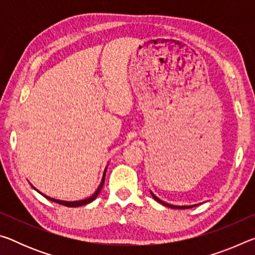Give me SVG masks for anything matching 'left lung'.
I'll return each instance as SVG.
<instances>
[{
    "label": "left lung",
    "mask_w": 255,
    "mask_h": 255,
    "mask_svg": "<svg viewBox=\"0 0 255 255\" xmlns=\"http://www.w3.org/2000/svg\"><path fill=\"white\" fill-rule=\"evenodd\" d=\"M150 195H152V197L154 198V199L156 200L157 202H159V204H162L163 206L169 207V208H172V209H188V208H191V207L197 206V205H191V206H176V205H170V204H167V202H165V201H163V200L159 199V198H157L156 196H155L152 191H150Z\"/></svg>",
    "instance_id": "left-lung-1"
}]
</instances>
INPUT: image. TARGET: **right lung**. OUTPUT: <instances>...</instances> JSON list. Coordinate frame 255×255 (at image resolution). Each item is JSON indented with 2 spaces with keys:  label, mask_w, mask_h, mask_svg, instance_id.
<instances>
[{
  "label": "right lung",
  "mask_w": 255,
  "mask_h": 255,
  "mask_svg": "<svg viewBox=\"0 0 255 255\" xmlns=\"http://www.w3.org/2000/svg\"><path fill=\"white\" fill-rule=\"evenodd\" d=\"M107 169H108V165L106 166V169H105V172H103V175H102V179H101V182H100V184H99V187H98V189L96 190V192L93 193L92 196H90V197H88V198H85V199H82V200H74V201H66V200H59V199H55V198H51V197H48V196H46V195H44V193L42 192H40L39 190H37L36 188L33 187V185L30 183V185H31V187L36 190V191H38L40 193L41 196H44L46 199H48V200H50V201H54V202H56V204H59V205H63V206H66V207H80V206H84V205H88V204H90V202H92L93 200H96L97 199V197L99 196V193H100V191H101V189H102V187H103V184H105V179H106V172H107Z\"/></svg>",
  "instance_id": "right-lung-1"
}]
</instances>
